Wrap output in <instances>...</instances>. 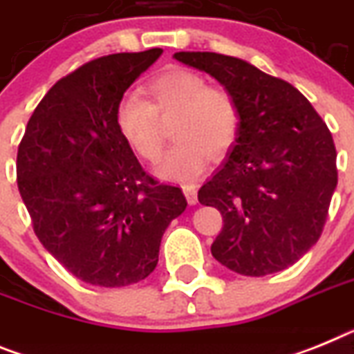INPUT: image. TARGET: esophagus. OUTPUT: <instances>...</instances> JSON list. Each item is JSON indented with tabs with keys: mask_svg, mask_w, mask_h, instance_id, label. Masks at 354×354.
<instances>
[{
	"mask_svg": "<svg viewBox=\"0 0 354 354\" xmlns=\"http://www.w3.org/2000/svg\"><path fill=\"white\" fill-rule=\"evenodd\" d=\"M183 193L184 197H186V201H188V204H197V186L195 184H183Z\"/></svg>",
	"mask_w": 354,
	"mask_h": 354,
	"instance_id": "1",
	"label": "esophagus"
}]
</instances>
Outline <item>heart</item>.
<instances>
[{
  "label": "heart",
  "instance_id": "obj_1",
  "mask_svg": "<svg viewBox=\"0 0 354 354\" xmlns=\"http://www.w3.org/2000/svg\"><path fill=\"white\" fill-rule=\"evenodd\" d=\"M147 100L127 95L116 107V125L141 159L156 161L171 122L174 147L159 165L166 179H189L204 170L207 157H220L240 132V107L227 89L207 86L202 75L184 68L168 69L148 80Z\"/></svg>",
  "mask_w": 354,
  "mask_h": 354
}]
</instances>
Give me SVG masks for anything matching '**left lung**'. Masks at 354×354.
<instances>
[{
	"label": "left lung",
	"instance_id": "obj_1",
	"mask_svg": "<svg viewBox=\"0 0 354 354\" xmlns=\"http://www.w3.org/2000/svg\"><path fill=\"white\" fill-rule=\"evenodd\" d=\"M175 59L216 78L236 98L240 132L198 202L222 213L211 254L229 270H285L321 238L337 188V150L313 105L292 84L236 57L179 51Z\"/></svg>",
	"mask_w": 354,
	"mask_h": 354
}]
</instances>
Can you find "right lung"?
<instances>
[{
  "instance_id": "obj_1",
  "label": "right lung",
  "mask_w": 354,
  "mask_h": 354,
  "mask_svg": "<svg viewBox=\"0 0 354 354\" xmlns=\"http://www.w3.org/2000/svg\"><path fill=\"white\" fill-rule=\"evenodd\" d=\"M161 48L89 60L62 77L30 116L17 188L33 232L84 283L120 288L153 272L166 227L188 202L140 165L116 125L131 84Z\"/></svg>"
}]
</instances>
